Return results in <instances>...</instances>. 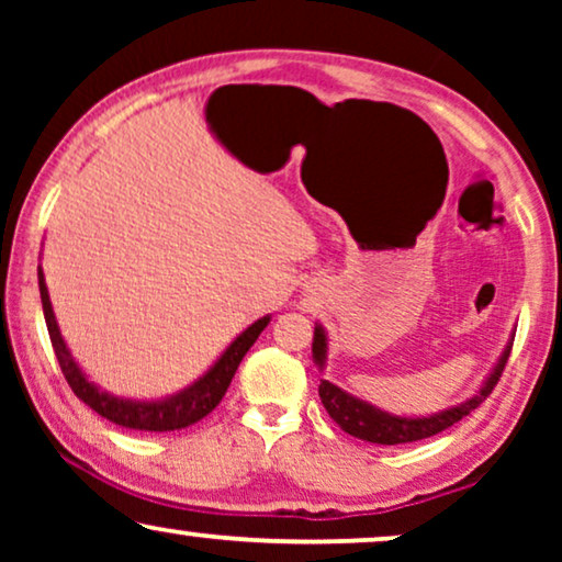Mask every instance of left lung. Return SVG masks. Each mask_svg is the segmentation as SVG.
Returning <instances> with one entry per match:
<instances>
[{"instance_id": "left-lung-1", "label": "left lung", "mask_w": 562, "mask_h": 562, "mask_svg": "<svg viewBox=\"0 0 562 562\" xmlns=\"http://www.w3.org/2000/svg\"><path fill=\"white\" fill-rule=\"evenodd\" d=\"M512 340L504 348L502 358H498V363L494 366V371L488 373V379L483 381V386L475 391L471 398L450 406V409L429 414V417H396V414L383 412V409H379V406L363 402V398L350 396L348 391H342L340 386H335V383H329V381L319 383V398H322V404H325L329 417L340 425V429H345V432L352 437H358V440L375 442V445H402V442L425 440V437H432L437 432H442V429L452 427L456 422L468 417L475 406L483 404V398L494 391L498 379H502L504 366H506V360H509V352H512ZM312 358L322 371V368H325V360H327V335H325V329H322V325H314Z\"/></svg>"}]
</instances>
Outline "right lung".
<instances>
[{
    "label": "right lung",
    "mask_w": 562,
    "mask_h": 562,
    "mask_svg": "<svg viewBox=\"0 0 562 562\" xmlns=\"http://www.w3.org/2000/svg\"><path fill=\"white\" fill-rule=\"evenodd\" d=\"M37 283H41L45 325H48L53 350H56L58 366L66 375L68 386H71L74 394L79 396L83 404L91 406L97 414H102L104 419L127 429H143V432H173V429H183L194 425L199 419H204L206 414L222 402V396H225L229 381H233L245 352L252 348V342L258 340V335L263 333L268 322H271L268 314L258 322H252L245 333H240L233 342H229V348L214 360V366L202 375V379H196L191 386L179 391V394L158 398V402H135V398H120L106 394V391L99 389L94 381H89L87 375H83L79 363H76L71 356V350H68V345L64 342V337H60L56 314H53L50 306L48 286H45V276L41 268H37Z\"/></svg>",
    "instance_id": "add662e5"
}]
</instances>
